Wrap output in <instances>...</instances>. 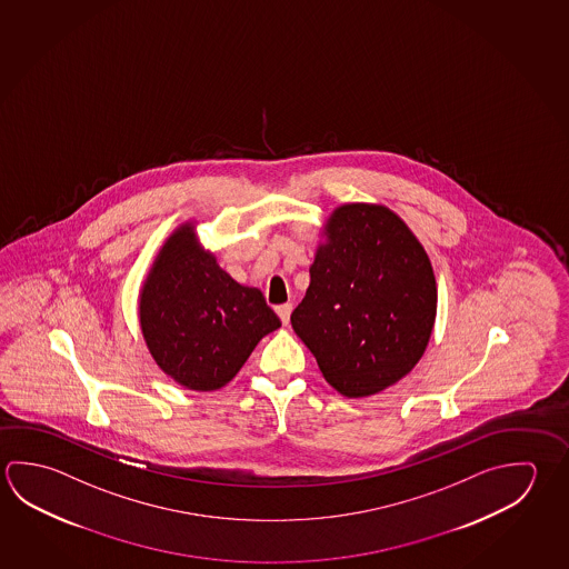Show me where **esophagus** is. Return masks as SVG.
Instances as JSON below:
<instances>
[{
	"label": "esophagus",
	"instance_id": "34e87169",
	"mask_svg": "<svg viewBox=\"0 0 569 569\" xmlns=\"http://www.w3.org/2000/svg\"><path fill=\"white\" fill-rule=\"evenodd\" d=\"M291 303H281V306H278V308H276V311H278V316H280V319H281V323H283V326H288L289 323V313H291Z\"/></svg>",
	"mask_w": 569,
	"mask_h": 569
}]
</instances>
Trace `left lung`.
<instances>
[{"instance_id": "left-lung-1", "label": "left lung", "mask_w": 569, "mask_h": 569, "mask_svg": "<svg viewBox=\"0 0 569 569\" xmlns=\"http://www.w3.org/2000/svg\"><path fill=\"white\" fill-rule=\"evenodd\" d=\"M291 328L329 386L366 398L393 386L428 346L438 291L426 251L383 206L349 203L328 223Z\"/></svg>"}]
</instances>
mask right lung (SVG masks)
Segmentation results:
<instances>
[{"mask_svg": "<svg viewBox=\"0 0 569 569\" xmlns=\"http://www.w3.org/2000/svg\"><path fill=\"white\" fill-rule=\"evenodd\" d=\"M140 321L158 366L198 391L223 388L281 326L260 289L243 288L198 250L190 226L161 250L141 291Z\"/></svg>", "mask_w": 569, "mask_h": 569, "instance_id": "right-lung-1", "label": "right lung"}]
</instances>
